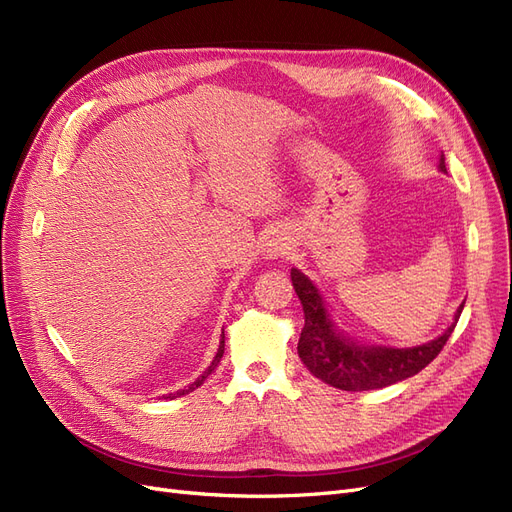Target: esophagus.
Instances as JSON below:
<instances>
[{
    "label": "esophagus",
    "mask_w": 512,
    "mask_h": 512,
    "mask_svg": "<svg viewBox=\"0 0 512 512\" xmlns=\"http://www.w3.org/2000/svg\"><path fill=\"white\" fill-rule=\"evenodd\" d=\"M281 250V245L275 241V243H271V254H277Z\"/></svg>",
    "instance_id": "34e87169"
}]
</instances>
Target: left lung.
Wrapping results in <instances>:
<instances>
[{
	"label": "left lung",
	"instance_id": "1",
	"mask_svg": "<svg viewBox=\"0 0 512 512\" xmlns=\"http://www.w3.org/2000/svg\"><path fill=\"white\" fill-rule=\"evenodd\" d=\"M440 171H447L445 156H440ZM292 286L301 298L305 326L298 339V358L311 370V375L324 383L347 392L379 390L426 368L445 347L460 320L464 305L457 309L455 322L438 339L409 349L394 347H360L341 337L328 320L324 301L317 288L301 273L292 269Z\"/></svg>",
	"mask_w": 512,
	"mask_h": 512
}]
</instances>
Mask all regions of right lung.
<instances>
[{
    "instance_id": "right-lung-1",
    "label": "right lung",
    "mask_w": 512,
    "mask_h": 512,
    "mask_svg": "<svg viewBox=\"0 0 512 512\" xmlns=\"http://www.w3.org/2000/svg\"><path fill=\"white\" fill-rule=\"evenodd\" d=\"M222 354H224V334H222V341H220V349H218V354H216V358H214V362H211V366L205 370V373L195 381V383H190L188 387H184V390H180L178 394H171V396H167V398H178V396H184V394H188V392H192V390H197V387L211 375V373H214V368L218 366V362H220V358H222Z\"/></svg>"
}]
</instances>
